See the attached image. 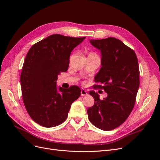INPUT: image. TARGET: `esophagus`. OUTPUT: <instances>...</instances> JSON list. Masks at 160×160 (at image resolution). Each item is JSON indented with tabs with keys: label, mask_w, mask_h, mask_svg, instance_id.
I'll return each mask as SVG.
<instances>
[{
	"label": "esophagus",
	"mask_w": 160,
	"mask_h": 160,
	"mask_svg": "<svg viewBox=\"0 0 160 160\" xmlns=\"http://www.w3.org/2000/svg\"><path fill=\"white\" fill-rule=\"evenodd\" d=\"M88 95V93H87V91L84 89H81V96H85Z\"/></svg>",
	"instance_id": "1"
}]
</instances>
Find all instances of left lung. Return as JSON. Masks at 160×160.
I'll use <instances>...</instances> for the list:
<instances>
[{"mask_svg":"<svg viewBox=\"0 0 160 160\" xmlns=\"http://www.w3.org/2000/svg\"><path fill=\"white\" fill-rule=\"evenodd\" d=\"M101 51V68L95 77L94 88L103 89L108 97L100 99L91 91L94 105L88 109V118L96 128L114 129L128 119L134 107L139 85V69L136 54L114 37L90 40Z\"/></svg>","mask_w":160,"mask_h":160,"instance_id":"left-lung-1","label":"left lung"}]
</instances>
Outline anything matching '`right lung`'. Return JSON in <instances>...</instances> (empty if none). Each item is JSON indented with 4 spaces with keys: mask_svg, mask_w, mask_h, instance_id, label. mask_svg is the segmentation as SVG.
<instances>
[{
    "mask_svg": "<svg viewBox=\"0 0 160 160\" xmlns=\"http://www.w3.org/2000/svg\"><path fill=\"white\" fill-rule=\"evenodd\" d=\"M85 38L55 34L34 44L27 52L21 74L22 100L28 115L41 126L63 123L72 103L79 98V87L58 91L56 81L68 69L72 49Z\"/></svg>",
    "mask_w": 160,
    "mask_h": 160,
    "instance_id": "obj_1",
    "label": "right lung"
}]
</instances>
